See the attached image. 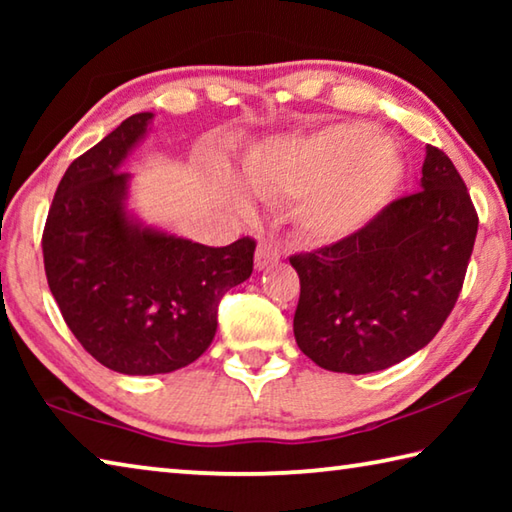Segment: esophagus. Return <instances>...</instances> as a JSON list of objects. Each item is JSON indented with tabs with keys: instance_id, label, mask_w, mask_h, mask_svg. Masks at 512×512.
Instances as JSON below:
<instances>
[{
	"instance_id": "obj_1",
	"label": "esophagus",
	"mask_w": 512,
	"mask_h": 512,
	"mask_svg": "<svg viewBox=\"0 0 512 512\" xmlns=\"http://www.w3.org/2000/svg\"><path fill=\"white\" fill-rule=\"evenodd\" d=\"M280 259V250H277L271 241H259V246L255 250V268L257 271H264L268 264H273Z\"/></svg>"
}]
</instances>
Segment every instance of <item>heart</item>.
Listing matches in <instances>:
<instances>
[{
    "label": "heart",
    "instance_id": "heart-1",
    "mask_svg": "<svg viewBox=\"0 0 512 512\" xmlns=\"http://www.w3.org/2000/svg\"><path fill=\"white\" fill-rule=\"evenodd\" d=\"M244 173L262 196H305L302 228L318 239H341L391 201L404 164L370 126L336 124L266 144L248 155Z\"/></svg>",
    "mask_w": 512,
    "mask_h": 512
}]
</instances>
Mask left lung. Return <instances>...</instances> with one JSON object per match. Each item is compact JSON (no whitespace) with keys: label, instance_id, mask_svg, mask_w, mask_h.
I'll use <instances>...</instances> for the list:
<instances>
[{"label":"left lung","instance_id":"1","mask_svg":"<svg viewBox=\"0 0 512 512\" xmlns=\"http://www.w3.org/2000/svg\"><path fill=\"white\" fill-rule=\"evenodd\" d=\"M420 187L336 244L289 257L300 277L293 334L316 366L386 370L422 350L452 314L479 216L436 146H427Z\"/></svg>","mask_w":512,"mask_h":512}]
</instances>
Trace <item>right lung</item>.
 I'll return each instance as SVG.
<instances>
[{
  "label": "right lung",
  "instance_id": "add662e5",
  "mask_svg": "<svg viewBox=\"0 0 512 512\" xmlns=\"http://www.w3.org/2000/svg\"><path fill=\"white\" fill-rule=\"evenodd\" d=\"M153 112L128 117L69 164L42 232L49 289L67 327L121 375L185 368L210 348L221 298L253 273L255 239L210 248L126 210V155Z\"/></svg>",
  "mask_w": 512,
  "mask_h": 512
}]
</instances>
